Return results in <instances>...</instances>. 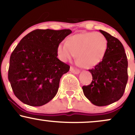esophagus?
<instances>
[{
    "mask_svg": "<svg viewBox=\"0 0 135 135\" xmlns=\"http://www.w3.org/2000/svg\"><path fill=\"white\" fill-rule=\"evenodd\" d=\"M70 71L71 72L73 73V74H78L80 72L79 70L76 69H74V68L72 67V66H70Z\"/></svg>",
    "mask_w": 135,
    "mask_h": 135,
    "instance_id": "obj_1",
    "label": "esophagus"
}]
</instances>
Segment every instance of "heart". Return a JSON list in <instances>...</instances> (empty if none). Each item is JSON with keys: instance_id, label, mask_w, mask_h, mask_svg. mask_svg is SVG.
<instances>
[{"instance_id": "heart-1", "label": "heart", "mask_w": 135, "mask_h": 135, "mask_svg": "<svg viewBox=\"0 0 135 135\" xmlns=\"http://www.w3.org/2000/svg\"><path fill=\"white\" fill-rule=\"evenodd\" d=\"M108 49V41L100 32L78 33L70 37L66 43L58 45L57 53L62 61L72 60L77 55L79 66L87 69L102 62Z\"/></svg>"}]
</instances>
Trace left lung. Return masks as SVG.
Segmentation results:
<instances>
[{"label":"left lung","mask_w":135,"mask_h":135,"mask_svg":"<svg viewBox=\"0 0 135 135\" xmlns=\"http://www.w3.org/2000/svg\"><path fill=\"white\" fill-rule=\"evenodd\" d=\"M108 41L105 56L98 65L89 70L91 83L83 86L86 97L93 104L106 106L118 101L123 95L128 79V59L124 48L117 38L100 30Z\"/></svg>","instance_id":"obj_1"}]
</instances>
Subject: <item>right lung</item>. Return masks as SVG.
I'll list each match as a JSON object with an SVG mask.
<instances>
[{"label": "right lung", "mask_w": 135, "mask_h": 135, "mask_svg": "<svg viewBox=\"0 0 135 135\" xmlns=\"http://www.w3.org/2000/svg\"><path fill=\"white\" fill-rule=\"evenodd\" d=\"M71 33L70 29H37L17 45L10 56L8 79L20 101L39 107L55 97L60 79L70 69L57 58V47Z\"/></svg>", "instance_id": "1"}]
</instances>
